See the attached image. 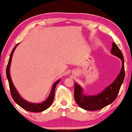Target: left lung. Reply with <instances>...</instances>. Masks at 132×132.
I'll return each mask as SVG.
<instances>
[{
	"mask_svg": "<svg viewBox=\"0 0 132 132\" xmlns=\"http://www.w3.org/2000/svg\"><path fill=\"white\" fill-rule=\"evenodd\" d=\"M111 54L120 59L122 64V68L115 81L102 92L96 95H85L83 93V89L81 86L76 82L75 83V101L78 105L83 109L91 111L101 109L112 104L116 99L125 78V69L123 54L115 42L112 43Z\"/></svg>",
	"mask_w": 132,
	"mask_h": 132,
	"instance_id": "obj_1",
	"label": "left lung"
}]
</instances>
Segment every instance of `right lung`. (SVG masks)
Returning <instances> with one entry per match:
<instances>
[{
  "label": "right lung",
  "mask_w": 132,
  "mask_h": 132,
  "mask_svg": "<svg viewBox=\"0 0 132 132\" xmlns=\"http://www.w3.org/2000/svg\"><path fill=\"white\" fill-rule=\"evenodd\" d=\"M19 44V43L16 45L15 46L12 50V51L11 54H10V57H9V63L8 64H7V69H6V75H7V79H8L9 81V87H10L11 95L12 97L13 101H14L19 106H20L23 109L26 110L28 112H43L44 110L47 109L48 108H49L50 106L51 105V104L53 103V101L54 97V91H55L56 86L57 84H58V82L60 81L61 79L57 80V81H56L54 83L52 87H51V90L50 93V95H48L47 99L45 100V101H43V102L41 103H32L28 102L26 100L23 99L22 97H21V95L19 94V93L18 92L17 90H16L14 85H13L10 74V64H11L12 58V55L15 50L16 47L18 46Z\"/></svg>",
  "instance_id": "obj_1"
}]
</instances>
